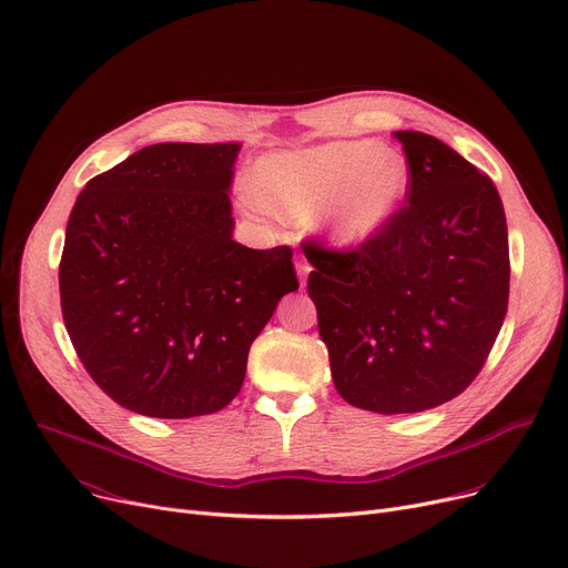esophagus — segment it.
Listing matches in <instances>:
<instances>
[{
	"instance_id": "esophagus-1",
	"label": "esophagus",
	"mask_w": 568,
	"mask_h": 568,
	"mask_svg": "<svg viewBox=\"0 0 568 568\" xmlns=\"http://www.w3.org/2000/svg\"><path fill=\"white\" fill-rule=\"evenodd\" d=\"M294 266H297V274H300V278H302V287H306V278H308V274H311V264H308L306 260L297 257V262H294Z\"/></svg>"
}]
</instances>
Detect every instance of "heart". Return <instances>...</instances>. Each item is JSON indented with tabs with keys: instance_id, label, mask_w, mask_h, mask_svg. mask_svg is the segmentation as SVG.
Returning <instances> with one entry per match:
<instances>
[{
	"instance_id": "obj_1",
	"label": "heart",
	"mask_w": 568,
	"mask_h": 568,
	"mask_svg": "<svg viewBox=\"0 0 568 568\" xmlns=\"http://www.w3.org/2000/svg\"><path fill=\"white\" fill-rule=\"evenodd\" d=\"M257 200L290 223H315L336 245L374 241L402 211L410 190L404 155L378 141L341 139L262 158Z\"/></svg>"
}]
</instances>
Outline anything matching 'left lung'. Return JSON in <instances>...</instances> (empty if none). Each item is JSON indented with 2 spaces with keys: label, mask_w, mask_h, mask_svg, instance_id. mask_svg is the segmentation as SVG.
<instances>
[{
  "label": "left lung",
  "mask_w": 568,
  "mask_h": 568,
  "mask_svg": "<svg viewBox=\"0 0 568 568\" xmlns=\"http://www.w3.org/2000/svg\"><path fill=\"white\" fill-rule=\"evenodd\" d=\"M394 139L410 169L406 206L355 251L313 245L306 255L336 392L383 415L440 406L471 385L504 325L510 281L495 183L436 136Z\"/></svg>",
  "instance_id": "8db88e82"
}]
</instances>
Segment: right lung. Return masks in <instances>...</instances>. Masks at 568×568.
<instances>
[{"mask_svg":"<svg viewBox=\"0 0 568 568\" xmlns=\"http://www.w3.org/2000/svg\"><path fill=\"white\" fill-rule=\"evenodd\" d=\"M241 143H155L94 176L60 262L69 338L109 397L148 417L225 408L253 341L300 287L287 245L232 239Z\"/></svg>","mask_w":568,"mask_h":568,"instance_id":"add662e5","label":"right lung"}]
</instances>
